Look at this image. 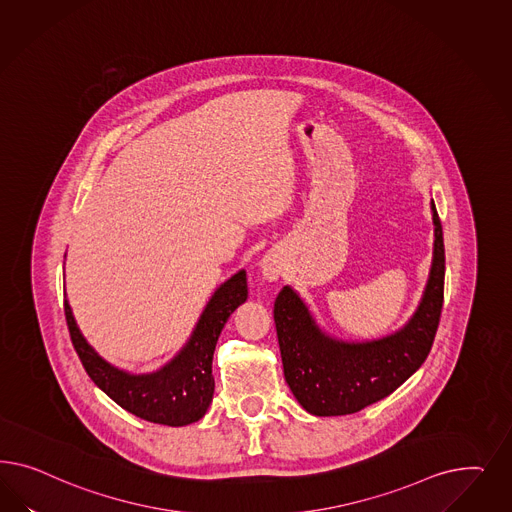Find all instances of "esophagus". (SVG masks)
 Masks as SVG:
<instances>
[{
  "label": "esophagus",
  "mask_w": 512,
  "mask_h": 512,
  "mask_svg": "<svg viewBox=\"0 0 512 512\" xmlns=\"http://www.w3.org/2000/svg\"><path fill=\"white\" fill-rule=\"evenodd\" d=\"M261 268V276L268 281H276L281 276V259L276 253H266L263 261L259 263Z\"/></svg>",
  "instance_id": "obj_1"
}]
</instances>
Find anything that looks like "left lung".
I'll return each mask as SVG.
<instances>
[{
    "mask_svg": "<svg viewBox=\"0 0 512 512\" xmlns=\"http://www.w3.org/2000/svg\"><path fill=\"white\" fill-rule=\"evenodd\" d=\"M432 266L411 319L377 340L330 336L291 285L279 291L274 321L285 381L298 403L315 417H340L379 402L419 370L428 357L443 308L445 246L434 201Z\"/></svg>",
    "mask_w": 512,
    "mask_h": 512,
    "instance_id": "1",
    "label": "left lung"
}]
</instances>
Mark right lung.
<instances>
[{"label": "right lung", "mask_w": 512, "mask_h": 512, "mask_svg": "<svg viewBox=\"0 0 512 512\" xmlns=\"http://www.w3.org/2000/svg\"><path fill=\"white\" fill-rule=\"evenodd\" d=\"M246 300V270H238L217 287L176 357L150 373L125 372L101 357L82 336L69 300H65V319L84 370L110 400L139 419L187 426L201 420L212 403V358L217 338L233 311Z\"/></svg>", "instance_id": "obj_1"}]
</instances>
